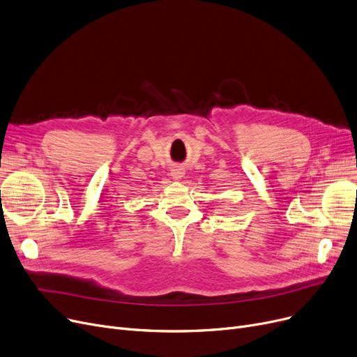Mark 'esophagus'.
<instances>
[{"mask_svg": "<svg viewBox=\"0 0 357 357\" xmlns=\"http://www.w3.org/2000/svg\"><path fill=\"white\" fill-rule=\"evenodd\" d=\"M170 175H172V178L175 181H178V179H181L183 176V170L179 166H175L172 170H170Z\"/></svg>", "mask_w": 357, "mask_h": 357, "instance_id": "34e87169", "label": "esophagus"}]
</instances>
